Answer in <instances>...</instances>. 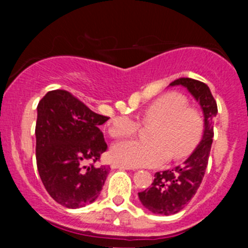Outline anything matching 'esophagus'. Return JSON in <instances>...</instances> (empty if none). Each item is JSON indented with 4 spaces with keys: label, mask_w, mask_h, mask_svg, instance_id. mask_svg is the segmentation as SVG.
Returning <instances> with one entry per match:
<instances>
[{
    "label": "esophagus",
    "mask_w": 248,
    "mask_h": 248,
    "mask_svg": "<svg viewBox=\"0 0 248 248\" xmlns=\"http://www.w3.org/2000/svg\"><path fill=\"white\" fill-rule=\"evenodd\" d=\"M111 168L112 169H133V168H131V167H128V166H124V164L115 163V162L111 164Z\"/></svg>",
    "instance_id": "esophagus-1"
}]
</instances>
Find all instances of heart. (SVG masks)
<instances>
[{"mask_svg":"<svg viewBox=\"0 0 248 248\" xmlns=\"http://www.w3.org/2000/svg\"><path fill=\"white\" fill-rule=\"evenodd\" d=\"M187 106V99L176 92L155 99L142 112L145 124H156L150 133L151 140L117 142L111 149L112 159L128 167H158L170 156L175 161L189 156L201 142L204 121L198 110ZM138 128L136 119L122 115L112 120L109 134L121 138L136 133Z\"/></svg>","mask_w":248,"mask_h":248,"instance_id":"b5f03b06","label":"heart"}]
</instances>
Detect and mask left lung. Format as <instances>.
Instances as JSON below:
<instances>
[{
  "mask_svg": "<svg viewBox=\"0 0 248 248\" xmlns=\"http://www.w3.org/2000/svg\"><path fill=\"white\" fill-rule=\"evenodd\" d=\"M176 85L186 87L201 104L204 112V134L182 166L156 172L151 187L138 193L140 202L147 210L166 216L181 211L198 191L209 162L214 120L217 114V103L206 84L191 78H180L174 80L170 86Z\"/></svg>",
  "mask_w": 248,
  "mask_h": 248,
  "instance_id": "1",
  "label": "left lung"
}]
</instances>
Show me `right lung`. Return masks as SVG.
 <instances>
[{
  "instance_id": "right-lung-1",
  "label": "right lung",
  "mask_w": 248,
  "mask_h": 248,
  "mask_svg": "<svg viewBox=\"0 0 248 248\" xmlns=\"http://www.w3.org/2000/svg\"><path fill=\"white\" fill-rule=\"evenodd\" d=\"M96 114L66 90H52L37 107L36 159L39 176L55 202L68 209L99 196L109 166H97L108 145Z\"/></svg>"
}]
</instances>
